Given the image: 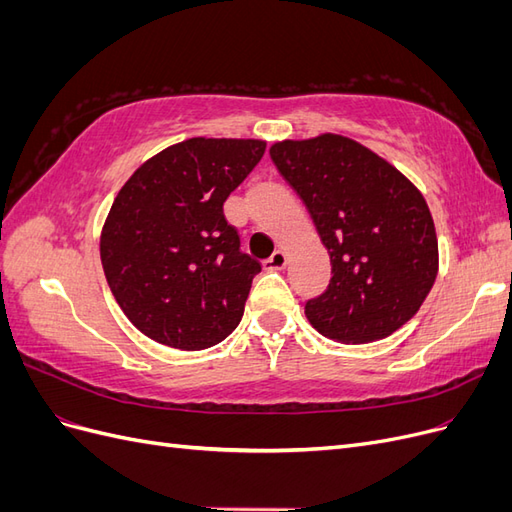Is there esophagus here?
<instances>
[{"label": "esophagus", "mask_w": 512, "mask_h": 512, "mask_svg": "<svg viewBox=\"0 0 512 512\" xmlns=\"http://www.w3.org/2000/svg\"><path fill=\"white\" fill-rule=\"evenodd\" d=\"M288 256L284 250H277L269 260H265V269L267 271H282L286 267Z\"/></svg>", "instance_id": "34e87169"}]
</instances>
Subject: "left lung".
<instances>
[{"instance_id":"1","label":"left lung","mask_w":512,"mask_h":512,"mask_svg":"<svg viewBox=\"0 0 512 512\" xmlns=\"http://www.w3.org/2000/svg\"><path fill=\"white\" fill-rule=\"evenodd\" d=\"M269 153L331 256L327 292L305 305L312 327L339 344H369L404 327L438 277V237L423 194L342 134L280 141Z\"/></svg>"}]
</instances>
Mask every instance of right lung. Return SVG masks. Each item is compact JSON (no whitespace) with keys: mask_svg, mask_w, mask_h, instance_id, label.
Instances as JSON below:
<instances>
[{"mask_svg":"<svg viewBox=\"0 0 512 512\" xmlns=\"http://www.w3.org/2000/svg\"><path fill=\"white\" fill-rule=\"evenodd\" d=\"M265 149L258 138H188L138 166L115 196L100 235L104 275L153 342L203 350L237 329L260 262L239 250L224 203Z\"/></svg>","mask_w":512,"mask_h":512,"instance_id":"obj_1","label":"right lung"}]
</instances>
